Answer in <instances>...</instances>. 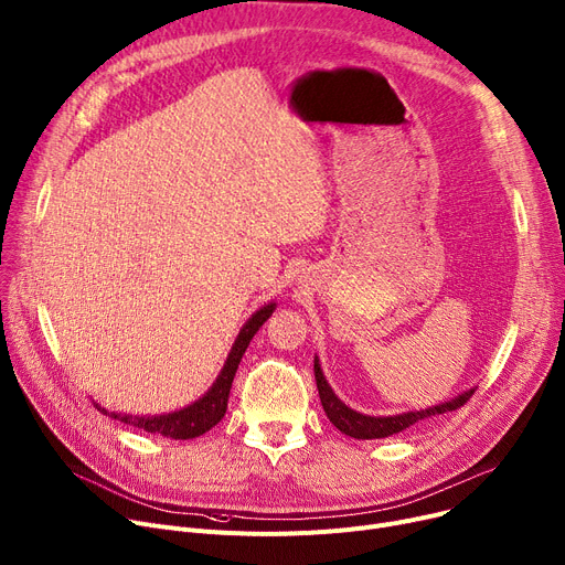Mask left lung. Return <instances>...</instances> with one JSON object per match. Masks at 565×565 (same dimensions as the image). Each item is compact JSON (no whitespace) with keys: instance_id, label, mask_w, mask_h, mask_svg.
I'll list each match as a JSON object with an SVG mask.
<instances>
[{"instance_id":"8db88e82","label":"left lung","mask_w":565,"mask_h":565,"mask_svg":"<svg viewBox=\"0 0 565 565\" xmlns=\"http://www.w3.org/2000/svg\"><path fill=\"white\" fill-rule=\"evenodd\" d=\"M315 379H317L319 399H321V406H323L328 419L333 422L342 430V434H347L351 438H358V440H374V438L394 436V434H399V430L408 428L411 424H415V422H419L424 417H434V415H443V413L460 408L462 404H468L470 396L475 394V390H468L466 394L456 396V399H451L447 404L426 408V411H417V413H404V415H394V417H370V415H362V413L351 411L349 406H344L338 399L335 392L330 390V385L323 379V372L319 367V360H315Z\"/></svg>"}]
</instances>
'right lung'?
I'll list each match as a JSON object with an SVG mask.
<instances>
[{
    "label": "right lung",
    "mask_w": 565,
    "mask_h": 565,
    "mask_svg": "<svg viewBox=\"0 0 565 565\" xmlns=\"http://www.w3.org/2000/svg\"><path fill=\"white\" fill-rule=\"evenodd\" d=\"M276 310V306H264L262 310H257L246 326L242 328L239 338L232 344V351L223 364V372L218 374L216 383L212 385V390L203 396V399H198L193 406L171 413V415H159V417H131V415H116L111 413L114 419H120L125 424H131L135 428H143L148 434L154 436H163V438H171V440H191L207 434L212 426H216L221 422V417L227 411V396H230V387L232 381H235V372L242 362V355L246 353L253 335L259 330V326L271 317V312ZM99 413L109 415L105 408H99Z\"/></svg>",
    "instance_id": "add662e5"
}]
</instances>
